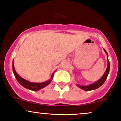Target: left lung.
Returning <instances> with one entry per match:
<instances>
[{
    "mask_svg": "<svg viewBox=\"0 0 121 121\" xmlns=\"http://www.w3.org/2000/svg\"><path fill=\"white\" fill-rule=\"evenodd\" d=\"M104 52L106 53V55H107V68H106V70L104 72V73L103 74V75L102 76V77L100 78L99 80H98L96 82H95V83H92V84L88 85V86H81V85L79 84H76L77 86L79 88H80L82 90H83L84 91H91V90H96L100 87L103 84V83L105 82V81L106 80L107 78V76H108V73H109V71H110V62L109 60L108 59V54H107V52L105 49H104Z\"/></svg>",
    "mask_w": 121,
    "mask_h": 121,
    "instance_id": "left-lung-1",
    "label": "left lung"
}]
</instances>
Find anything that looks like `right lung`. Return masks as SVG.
<instances>
[{"label": "right lung", "instance_id": "obj_1", "mask_svg": "<svg viewBox=\"0 0 121 121\" xmlns=\"http://www.w3.org/2000/svg\"><path fill=\"white\" fill-rule=\"evenodd\" d=\"M13 71L15 78L17 79V81L19 82L20 84L22 85V86H23V87H25V88L34 91H39V90L44 88V87H46V86L49 84L50 82L52 80L53 78L54 73V72H55L54 71L53 72L52 75L51 77H50V79L49 80L46 81V82H42V83H33V82H30L28 80H25V79H23L22 77L20 76L17 73L15 69V68H14V61H13Z\"/></svg>", "mask_w": 121, "mask_h": 121}]
</instances>
